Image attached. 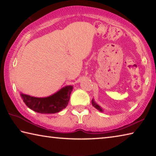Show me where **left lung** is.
Returning <instances> with one entry per match:
<instances>
[{"label": "left lung", "instance_id": "8db88e82", "mask_svg": "<svg viewBox=\"0 0 156 156\" xmlns=\"http://www.w3.org/2000/svg\"><path fill=\"white\" fill-rule=\"evenodd\" d=\"M92 105H93V106H94L95 108H96L97 109H98L99 111H100V112H102V109H101V108H100V107L99 106V105H98L97 104L95 103V102L94 101V100H92Z\"/></svg>", "mask_w": 156, "mask_h": 156}]
</instances>
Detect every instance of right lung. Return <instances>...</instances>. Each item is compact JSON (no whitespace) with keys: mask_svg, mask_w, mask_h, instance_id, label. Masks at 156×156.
<instances>
[{"mask_svg":"<svg viewBox=\"0 0 156 156\" xmlns=\"http://www.w3.org/2000/svg\"><path fill=\"white\" fill-rule=\"evenodd\" d=\"M72 86H67L57 93L46 98H36L20 94L25 105L34 112L41 113H55L67 107L69 101Z\"/></svg>","mask_w":156,"mask_h":156,"instance_id":"right-lung-1","label":"right lung"}]
</instances>
